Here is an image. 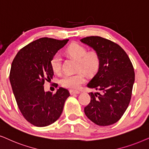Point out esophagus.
<instances>
[{"label":"esophagus","mask_w":149,"mask_h":149,"mask_svg":"<svg viewBox=\"0 0 149 149\" xmlns=\"http://www.w3.org/2000/svg\"><path fill=\"white\" fill-rule=\"evenodd\" d=\"M69 93H70V94L72 95H75V94H80V92L78 91H73V90H70L69 91Z\"/></svg>","instance_id":"esophagus-1"}]
</instances>
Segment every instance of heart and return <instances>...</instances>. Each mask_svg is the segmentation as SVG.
<instances>
[{
	"instance_id": "b5f03b06",
	"label": "heart",
	"mask_w": 149,
	"mask_h": 149,
	"mask_svg": "<svg viewBox=\"0 0 149 149\" xmlns=\"http://www.w3.org/2000/svg\"><path fill=\"white\" fill-rule=\"evenodd\" d=\"M66 53L78 61L76 69L82 70L86 74H94L99 69L100 65V57L96 52H88L87 49L79 43L71 44L66 49ZM51 67L54 72L58 73L61 71L62 64L60 54H56L50 61ZM86 82V76L83 71H78L74 74H65L60 80L61 85L71 89H78Z\"/></svg>"
}]
</instances>
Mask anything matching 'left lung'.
<instances>
[{
	"label": "left lung",
	"mask_w": 149,
	"mask_h": 149,
	"mask_svg": "<svg viewBox=\"0 0 149 149\" xmlns=\"http://www.w3.org/2000/svg\"><path fill=\"white\" fill-rule=\"evenodd\" d=\"M80 41L93 47L100 57L98 71L87 86L101 93H88L91 102L84 108V113L97 125H110L122 117L130 104L135 80L134 67L117 43L98 36Z\"/></svg>",
	"instance_id": "obj_1"
}]
</instances>
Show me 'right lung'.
I'll list each match as a JSON object with an SVG mask.
<instances>
[{"instance_id": "add662e5", "label": "right lung", "mask_w": 149, "mask_h": 149, "mask_svg": "<svg viewBox=\"0 0 149 149\" xmlns=\"http://www.w3.org/2000/svg\"><path fill=\"white\" fill-rule=\"evenodd\" d=\"M68 41L48 37L37 39L22 48L13 59L10 82L22 114L33 125L45 127L58 120L70 95L62 87L53 94L45 92L43 86L45 81L51 80L54 76L52 58Z\"/></svg>"}]
</instances>
